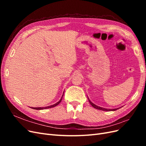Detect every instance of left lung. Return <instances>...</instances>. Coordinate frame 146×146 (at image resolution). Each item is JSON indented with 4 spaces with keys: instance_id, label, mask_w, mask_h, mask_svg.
Listing matches in <instances>:
<instances>
[{
    "instance_id": "left-lung-1",
    "label": "left lung",
    "mask_w": 146,
    "mask_h": 146,
    "mask_svg": "<svg viewBox=\"0 0 146 146\" xmlns=\"http://www.w3.org/2000/svg\"><path fill=\"white\" fill-rule=\"evenodd\" d=\"M88 100H89L90 104L92 105V107H93L94 108H96V109H98V110H102V111H115V110H116L119 108H115V109H107V108H103V107H99V106H98V105L94 104L92 102H91V100H90V99L88 98Z\"/></svg>"
}]
</instances>
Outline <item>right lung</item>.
Listing matches in <instances>:
<instances>
[{"instance_id": "1", "label": "right lung", "mask_w": 146, "mask_h": 146, "mask_svg": "<svg viewBox=\"0 0 146 146\" xmlns=\"http://www.w3.org/2000/svg\"><path fill=\"white\" fill-rule=\"evenodd\" d=\"M63 93H64V92H63ZM63 94L62 97H61V99L58 102H56V104H54V105L48 106V107H35V108H33V107H32V108H33V109H35V110H44V109H47V108H52V107H56V105H58L61 102V100H62V98H63Z\"/></svg>"}]
</instances>
